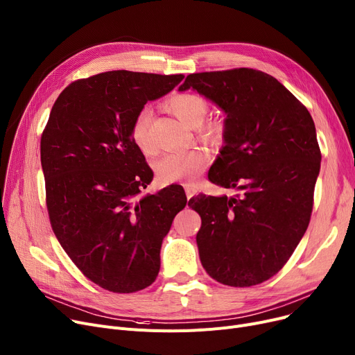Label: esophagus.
Instances as JSON below:
<instances>
[{"instance_id": "esophagus-1", "label": "esophagus", "mask_w": 355, "mask_h": 355, "mask_svg": "<svg viewBox=\"0 0 355 355\" xmlns=\"http://www.w3.org/2000/svg\"><path fill=\"white\" fill-rule=\"evenodd\" d=\"M184 190L185 194H187V198H191L196 194V187L193 184H184Z\"/></svg>"}]
</instances>
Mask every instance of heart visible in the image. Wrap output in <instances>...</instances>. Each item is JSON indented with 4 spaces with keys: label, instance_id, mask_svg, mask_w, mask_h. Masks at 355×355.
I'll use <instances>...</instances> for the list:
<instances>
[{
    "label": "heart",
    "instance_id": "obj_1",
    "mask_svg": "<svg viewBox=\"0 0 355 355\" xmlns=\"http://www.w3.org/2000/svg\"><path fill=\"white\" fill-rule=\"evenodd\" d=\"M166 109L177 116L182 123L197 128L201 139L220 144L225 138V125L220 121H204L209 115V103L196 93H175L166 102ZM130 138L135 146L146 155L157 154V146L151 137V115L146 109L141 110L130 126ZM210 162V154L201 146L185 149L181 153L166 154L155 164V173L162 184L191 182L194 181Z\"/></svg>",
    "mask_w": 355,
    "mask_h": 355
}]
</instances>
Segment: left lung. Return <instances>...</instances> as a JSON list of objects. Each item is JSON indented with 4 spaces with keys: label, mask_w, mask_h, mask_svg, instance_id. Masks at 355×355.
<instances>
[{
    "label": "left lung",
    "mask_w": 355,
    "mask_h": 355,
    "mask_svg": "<svg viewBox=\"0 0 355 355\" xmlns=\"http://www.w3.org/2000/svg\"><path fill=\"white\" fill-rule=\"evenodd\" d=\"M194 89L226 114L225 145L209 180L233 197L200 194V260L217 282L236 288L268 281L304 237L321 151L308 109L273 76L240 67L189 74Z\"/></svg>",
    "instance_id": "8db88e82"
}]
</instances>
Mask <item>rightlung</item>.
<instances>
[{
  "instance_id": "right-lung-1",
  "label": "right lung",
  "mask_w": 355,
  "mask_h": 355,
  "mask_svg": "<svg viewBox=\"0 0 355 355\" xmlns=\"http://www.w3.org/2000/svg\"><path fill=\"white\" fill-rule=\"evenodd\" d=\"M182 74L112 70L70 83L54 102L40 142L51 229L93 284L116 293L151 285L161 245L187 197L181 185L135 197L154 173L130 138L148 101Z\"/></svg>"
}]
</instances>
